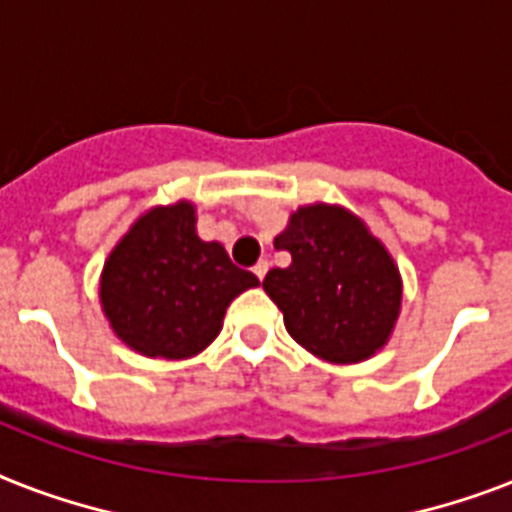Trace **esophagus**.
I'll return each instance as SVG.
<instances>
[{"mask_svg":"<svg viewBox=\"0 0 512 512\" xmlns=\"http://www.w3.org/2000/svg\"><path fill=\"white\" fill-rule=\"evenodd\" d=\"M268 268H270V263H268V260H260V263H257L255 268H252V270H255V276L260 278V281H263V278H265V273H268Z\"/></svg>","mask_w":512,"mask_h":512,"instance_id":"esophagus-1","label":"esophagus"}]
</instances>
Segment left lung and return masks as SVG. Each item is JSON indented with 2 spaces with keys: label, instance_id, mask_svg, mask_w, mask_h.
<instances>
[{
  "label": "left lung",
  "instance_id": "left-lung-1",
  "mask_svg": "<svg viewBox=\"0 0 512 512\" xmlns=\"http://www.w3.org/2000/svg\"><path fill=\"white\" fill-rule=\"evenodd\" d=\"M276 249L292 265L268 270L263 289L294 342L328 363H360L384 347L400 315V270L355 215L302 207Z\"/></svg>",
  "mask_w": 512,
  "mask_h": 512
}]
</instances>
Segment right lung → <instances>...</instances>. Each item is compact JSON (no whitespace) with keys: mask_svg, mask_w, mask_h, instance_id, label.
Returning <instances> with one entry per match:
<instances>
[{"mask_svg":"<svg viewBox=\"0 0 512 512\" xmlns=\"http://www.w3.org/2000/svg\"><path fill=\"white\" fill-rule=\"evenodd\" d=\"M194 207H157L112 249L102 307L115 334L147 357L184 360L213 342L231 299L257 286L218 242L194 231Z\"/></svg>","mask_w":512,"mask_h":512,"instance_id":"obj_1","label":"right lung"}]
</instances>
